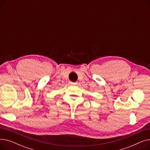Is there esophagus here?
Returning <instances> with one entry per match:
<instances>
[{"instance_id":"34e87169","label":"esophagus","mask_w":150,"mask_h":150,"mask_svg":"<svg viewBox=\"0 0 150 150\" xmlns=\"http://www.w3.org/2000/svg\"><path fill=\"white\" fill-rule=\"evenodd\" d=\"M69 83L70 84H71V85H75V84H76V83L72 82V81H69Z\"/></svg>"}]
</instances>
